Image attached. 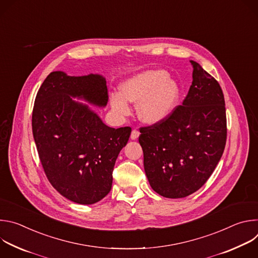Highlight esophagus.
I'll use <instances>...</instances> for the list:
<instances>
[{"mask_svg": "<svg viewBox=\"0 0 258 258\" xmlns=\"http://www.w3.org/2000/svg\"><path fill=\"white\" fill-rule=\"evenodd\" d=\"M139 136H140V132L138 131V130H136V128H134L133 131H132V135H131V139L132 140H137L138 138H139Z\"/></svg>", "mask_w": 258, "mask_h": 258, "instance_id": "34e87169", "label": "esophagus"}]
</instances>
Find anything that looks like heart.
I'll use <instances>...</instances> for the list:
<instances>
[{"instance_id":"heart-1","label":"heart","mask_w":258,"mask_h":258,"mask_svg":"<svg viewBox=\"0 0 258 258\" xmlns=\"http://www.w3.org/2000/svg\"><path fill=\"white\" fill-rule=\"evenodd\" d=\"M180 88L168 78L165 70L143 71L120 86V94H112L110 102L120 115L130 113L131 103H139L138 114L142 121L157 124L166 119L178 105Z\"/></svg>"}]
</instances>
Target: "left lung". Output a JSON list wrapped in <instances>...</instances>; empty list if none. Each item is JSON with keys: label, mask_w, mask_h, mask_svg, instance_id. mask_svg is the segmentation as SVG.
<instances>
[{"label": "left lung", "mask_w": 258, "mask_h": 258, "mask_svg": "<svg viewBox=\"0 0 258 258\" xmlns=\"http://www.w3.org/2000/svg\"><path fill=\"white\" fill-rule=\"evenodd\" d=\"M193 82L182 105L163 121L140 128L144 168L166 198L199 190L212 174L227 141L225 97L217 81L192 61Z\"/></svg>", "instance_id": "left-lung-1"}]
</instances>
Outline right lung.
<instances>
[{
	"instance_id": "right-lung-1",
	"label": "right lung",
	"mask_w": 258,
	"mask_h": 258,
	"mask_svg": "<svg viewBox=\"0 0 258 258\" xmlns=\"http://www.w3.org/2000/svg\"><path fill=\"white\" fill-rule=\"evenodd\" d=\"M72 97L106 106L105 79L51 72L34 100L33 139L51 185L72 202L94 204L111 190L114 164L132 128L107 126L88 105Z\"/></svg>"
}]
</instances>
